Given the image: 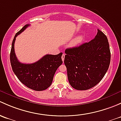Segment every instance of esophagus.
I'll return each instance as SVG.
<instances>
[{
	"instance_id": "obj_1",
	"label": "esophagus",
	"mask_w": 121,
	"mask_h": 121,
	"mask_svg": "<svg viewBox=\"0 0 121 121\" xmlns=\"http://www.w3.org/2000/svg\"><path fill=\"white\" fill-rule=\"evenodd\" d=\"M65 54H63L62 55V61H64V59H65Z\"/></svg>"
}]
</instances>
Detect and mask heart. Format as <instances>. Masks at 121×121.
Returning <instances> with one entry per match:
<instances>
[{
  "label": "heart",
  "instance_id": "heart-1",
  "mask_svg": "<svg viewBox=\"0 0 121 121\" xmlns=\"http://www.w3.org/2000/svg\"><path fill=\"white\" fill-rule=\"evenodd\" d=\"M83 35H79L78 37H77L76 38H74L73 41H72V42L70 44V46L71 47H74L76 46H77L78 45H79L80 43L82 42V41H83Z\"/></svg>",
  "mask_w": 121,
  "mask_h": 121
}]
</instances>
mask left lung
Here are the masks:
<instances>
[{
    "mask_svg": "<svg viewBox=\"0 0 121 121\" xmlns=\"http://www.w3.org/2000/svg\"><path fill=\"white\" fill-rule=\"evenodd\" d=\"M64 63L71 86L78 90L93 87L109 68L111 52L106 35L98 29L95 38L79 47L65 50Z\"/></svg>",
    "mask_w": 121,
    "mask_h": 121,
    "instance_id": "8db88e82",
    "label": "left lung"
}]
</instances>
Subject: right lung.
<instances>
[{"mask_svg": "<svg viewBox=\"0 0 121 121\" xmlns=\"http://www.w3.org/2000/svg\"><path fill=\"white\" fill-rule=\"evenodd\" d=\"M30 24H26L15 35L12 42L10 59L13 72L18 80L27 87L35 91H42L51 85L56 71L62 63V53L46 55L35 63L26 64L17 59L14 52V42L18 35L24 31Z\"/></svg>", "mask_w": 121, "mask_h": 121, "instance_id": "add662e5", "label": "right lung"}]
</instances>
